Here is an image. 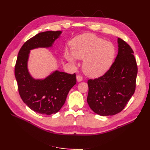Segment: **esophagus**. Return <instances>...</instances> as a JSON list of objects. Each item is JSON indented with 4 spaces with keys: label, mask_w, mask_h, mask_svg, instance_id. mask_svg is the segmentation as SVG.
Wrapping results in <instances>:
<instances>
[{
    "label": "esophagus",
    "mask_w": 150,
    "mask_h": 150,
    "mask_svg": "<svg viewBox=\"0 0 150 150\" xmlns=\"http://www.w3.org/2000/svg\"><path fill=\"white\" fill-rule=\"evenodd\" d=\"M77 81L78 82H81L82 81V77H81V75H77Z\"/></svg>",
    "instance_id": "obj_1"
}]
</instances>
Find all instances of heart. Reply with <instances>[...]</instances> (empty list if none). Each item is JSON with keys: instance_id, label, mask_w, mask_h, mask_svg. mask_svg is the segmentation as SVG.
Listing matches in <instances>:
<instances>
[{"instance_id": "1", "label": "heart", "mask_w": 150, "mask_h": 150, "mask_svg": "<svg viewBox=\"0 0 150 150\" xmlns=\"http://www.w3.org/2000/svg\"><path fill=\"white\" fill-rule=\"evenodd\" d=\"M71 53L66 50L65 58L74 64L75 58L84 60L82 69L86 75L97 77L110 68L115 54L113 44L93 34H85L73 40Z\"/></svg>"}]
</instances>
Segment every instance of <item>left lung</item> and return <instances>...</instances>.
Segmentation results:
<instances>
[{"mask_svg": "<svg viewBox=\"0 0 150 150\" xmlns=\"http://www.w3.org/2000/svg\"><path fill=\"white\" fill-rule=\"evenodd\" d=\"M118 54L110 69L100 77L88 81L87 102L95 113L114 115L126 106L135 90L137 66L133 51L118 38Z\"/></svg>", "mask_w": 150, "mask_h": 150, "instance_id": "obj_1", "label": "left lung"}]
</instances>
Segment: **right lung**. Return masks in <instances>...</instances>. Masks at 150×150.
Segmentation results:
<instances>
[{
  "mask_svg": "<svg viewBox=\"0 0 150 150\" xmlns=\"http://www.w3.org/2000/svg\"><path fill=\"white\" fill-rule=\"evenodd\" d=\"M62 33L60 31L39 33L27 40L19 51L15 67V75L19 95L24 103L36 113H56L65 103L67 95L75 85L76 75L56 71L44 79H35L28 71L30 50L50 47Z\"/></svg>",
  "mask_w": 150,
  "mask_h": 150,
  "instance_id": "1",
  "label": "right lung"
}]
</instances>
